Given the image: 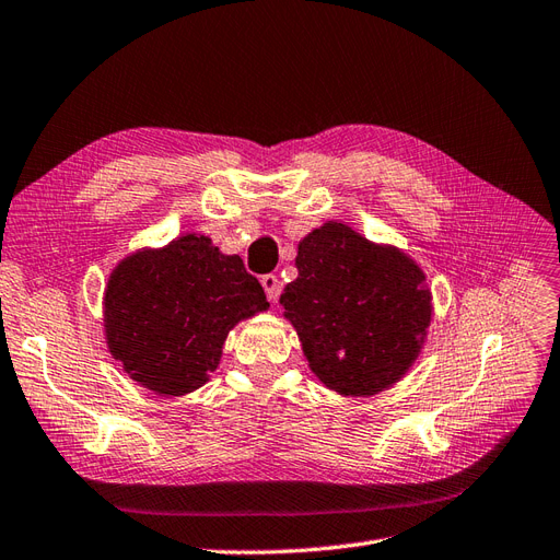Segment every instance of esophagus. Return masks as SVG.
Segmentation results:
<instances>
[{
	"mask_svg": "<svg viewBox=\"0 0 560 560\" xmlns=\"http://www.w3.org/2000/svg\"><path fill=\"white\" fill-rule=\"evenodd\" d=\"M261 287H264V292H266L268 301L276 303L278 296H280V290H282L280 278H278L276 273H266V276H261Z\"/></svg>",
	"mask_w": 560,
	"mask_h": 560,
	"instance_id": "obj_1",
	"label": "esophagus"
}]
</instances>
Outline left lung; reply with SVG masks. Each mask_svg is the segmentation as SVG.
I'll list each match as a JSON object with an SVG mask.
<instances>
[{"label":"left lung","instance_id":"left-lung-1","mask_svg":"<svg viewBox=\"0 0 560 560\" xmlns=\"http://www.w3.org/2000/svg\"><path fill=\"white\" fill-rule=\"evenodd\" d=\"M280 303L313 374L346 397L376 395L416 362L432 319L420 266L329 222L299 243Z\"/></svg>","mask_w":560,"mask_h":560}]
</instances>
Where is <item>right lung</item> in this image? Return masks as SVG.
<instances>
[{"label": "right lung", "mask_w": 560, "mask_h": 560, "mask_svg": "<svg viewBox=\"0 0 560 560\" xmlns=\"http://www.w3.org/2000/svg\"><path fill=\"white\" fill-rule=\"evenodd\" d=\"M268 308L264 287L238 254L186 233L118 264L105 290V336L114 360L142 387L179 397L206 385L229 331Z\"/></svg>", "instance_id": "obj_1"}]
</instances>
